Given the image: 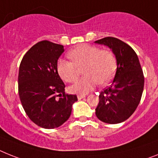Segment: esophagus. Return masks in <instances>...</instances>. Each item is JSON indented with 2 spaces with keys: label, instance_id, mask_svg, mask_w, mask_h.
Masks as SVG:
<instances>
[{
  "label": "esophagus",
  "instance_id": "obj_1",
  "mask_svg": "<svg viewBox=\"0 0 158 158\" xmlns=\"http://www.w3.org/2000/svg\"><path fill=\"white\" fill-rule=\"evenodd\" d=\"M77 97H78V99H79V100H80V99H83V98H85V95H78V96H77Z\"/></svg>",
  "mask_w": 158,
  "mask_h": 158
}]
</instances>
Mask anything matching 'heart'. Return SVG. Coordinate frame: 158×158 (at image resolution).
Segmentation results:
<instances>
[{"label":"heart","mask_w":158,"mask_h":158,"mask_svg":"<svg viewBox=\"0 0 158 158\" xmlns=\"http://www.w3.org/2000/svg\"><path fill=\"white\" fill-rule=\"evenodd\" d=\"M67 55L72 62L60 59L57 63V71L61 79L67 83L75 82L83 67V74L85 75L69 87L71 93L85 95L98 83L102 86L108 84L115 75L116 59L110 50L81 44L70 50Z\"/></svg>","instance_id":"heart-1"}]
</instances>
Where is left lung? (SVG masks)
Segmentation results:
<instances>
[{"mask_svg":"<svg viewBox=\"0 0 158 158\" xmlns=\"http://www.w3.org/2000/svg\"><path fill=\"white\" fill-rule=\"evenodd\" d=\"M96 44L111 49L116 59V71L112 84L99 95L95 115L107 124H119L130 117L141 99L144 75L133 49L121 40L107 37Z\"/></svg>","mask_w":158,"mask_h":158,"instance_id":"8db88e82","label":"left lung"}]
</instances>
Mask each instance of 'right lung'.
Masks as SVG:
<instances>
[{"label":"right lung","mask_w":158,"mask_h":158,"mask_svg":"<svg viewBox=\"0 0 158 158\" xmlns=\"http://www.w3.org/2000/svg\"><path fill=\"white\" fill-rule=\"evenodd\" d=\"M64 52L63 45L42 41L24 55L19 67L18 93L30 120L43 128H55L71 114L76 95L65 94V84L57 71Z\"/></svg>","instance_id":"obj_1"}]
</instances>
